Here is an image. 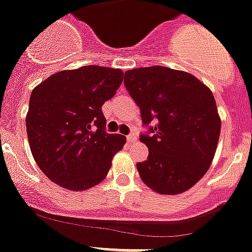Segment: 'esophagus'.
<instances>
[{"instance_id":"obj_1","label":"esophagus","mask_w":252,"mask_h":252,"mask_svg":"<svg viewBox=\"0 0 252 252\" xmlns=\"http://www.w3.org/2000/svg\"><path fill=\"white\" fill-rule=\"evenodd\" d=\"M135 140H136V135L134 133L126 135V141H128V143H134Z\"/></svg>"}]
</instances>
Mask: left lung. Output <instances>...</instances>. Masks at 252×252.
<instances>
[{"label": "left lung", "instance_id": "8db88e82", "mask_svg": "<svg viewBox=\"0 0 252 252\" xmlns=\"http://www.w3.org/2000/svg\"><path fill=\"white\" fill-rule=\"evenodd\" d=\"M140 108L148 160L136 163L141 180L161 194L187 191L204 176L216 154L220 118L211 90L193 75L165 66L124 74Z\"/></svg>", "mask_w": 252, "mask_h": 252}]
</instances>
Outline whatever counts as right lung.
I'll list each match as a JSON object with an SVG mask.
<instances>
[{
    "mask_svg": "<svg viewBox=\"0 0 252 252\" xmlns=\"http://www.w3.org/2000/svg\"><path fill=\"white\" fill-rule=\"evenodd\" d=\"M122 82V70L89 65L56 72L32 91L27 135L49 180L84 191L106 177L126 136L107 133L102 106Z\"/></svg>",
    "mask_w": 252,
    "mask_h": 252,
    "instance_id": "add662e5",
    "label": "right lung"
}]
</instances>
